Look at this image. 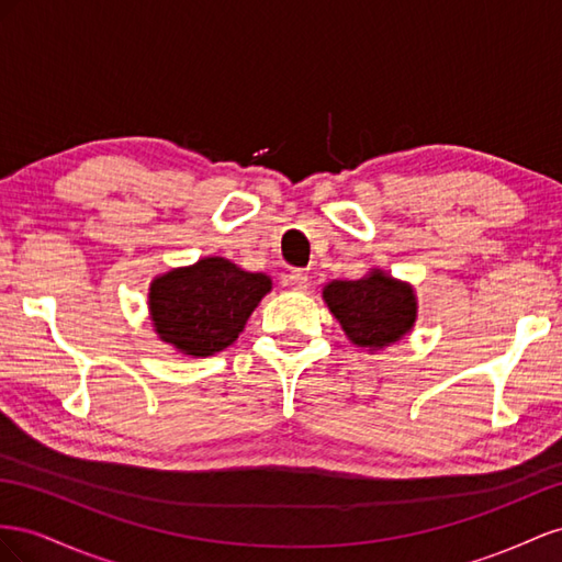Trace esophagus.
Segmentation results:
<instances>
[{
  "instance_id": "34e87169",
  "label": "esophagus",
  "mask_w": 562,
  "mask_h": 562,
  "mask_svg": "<svg viewBox=\"0 0 562 562\" xmlns=\"http://www.w3.org/2000/svg\"><path fill=\"white\" fill-rule=\"evenodd\" d=\"M284 282L290 284L292 290H308V272L301 270V268H292L284 276Z\"/></svg>"
}]
</instances>
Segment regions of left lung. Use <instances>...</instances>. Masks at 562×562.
<instances>
[{
	"mask_svg": "<svg viewBox=\"0 0 562 562\" xmlns=\"http://www.w3.org/2000/svg\"><path fill=\"white\" fill-rule=\"evenodd\" d=\"M323 296L348 339L367 348L400 341L416 319L412 286L379 270L362 280H334L325 286Z\"/></svg>",
	"mask_w": 562,
	"mask_h": 562,
	"instance_id": "1",
	"label": "left lung"
}]
</instances>
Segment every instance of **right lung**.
Wrapping results in <instances>:
<instances>
[{
  "label": "right lung",
  "instance_id": "add662e5",
  "mask_svg": "<svg viewBox=\"0 0 562 562\" xmlns=\"http://www.w3.org/2000/svg\"><path fill=\"white\" fill-rule=\"evenodd\" d=\"M268 292L270 278L263 272L239 270L218 256L202 259L153 282V325L159 339L186 356H214L237 339Z\"/></svg>",
  "mask_w": 562,
  "mask_h": 562
}]
</instances>
